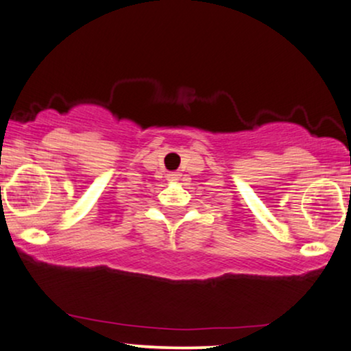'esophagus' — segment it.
<instances>
[{"label": "esophagus", "mask_w": 351, "mask_h": 351, "mask_svg": "<svg viewBox=\"0 0 351 351\" xmlns=\"http://www.w3.org/2000/svg\"><path fill=\"white\" fill-rule=\"evenodd\" d=\"M180 176H181V175H180L178 171H171V173H168L167 178H168V181H178Z\"/></svg>", "instance_id": "34e87169"}]
</instances>
